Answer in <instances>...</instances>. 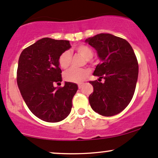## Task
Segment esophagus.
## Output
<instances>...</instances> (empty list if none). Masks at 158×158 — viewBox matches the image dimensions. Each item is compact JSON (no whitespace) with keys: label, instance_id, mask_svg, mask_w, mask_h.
<instances>
[{"label":"esophagus","instance_id":"esophagus-1","mask_svg":"<svg viewBox=\"0 0 158 158\" xmlns=\"http://www.w3.org/2000/svg\"><path fill=\"white\" fill-rule=\"evenodd\" d=\"M82 86H83L82 83H80V84H78V88L80 89H81L82 88Z\"/></svg>","mask_w":158,"mask_h":158}]
</instances>
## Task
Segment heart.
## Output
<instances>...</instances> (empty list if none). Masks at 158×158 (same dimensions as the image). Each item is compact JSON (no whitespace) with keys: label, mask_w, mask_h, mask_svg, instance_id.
Masks as SVG:
<instances>
[{"label":"heart","mask_w":158,"mask_h":158,"mask_svg":"<svg viewBox=\"0 0 158 158\" xmlns=\"http://www.w3.org/2000/svg\"><path fill=\"white\" fill-rule=\"evenodd\" d=\"M75 51L86 60H90L93 56V51L89 46L80 45L75 47ZM71 62V54L69 51L64 52L59 57L58 63L62 69H67ZM89 74V71L85 69H70L64 73V78L66 81L71 83H82Z\"/></svg>","instance_id":"heart-1"}]
</instances>
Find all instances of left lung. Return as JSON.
<instances>
[{"label": "left lung", "instance_id": "1", "mask_svg": "<svg viewBox=\"0 0 158 158\" xmlns=\"http://www.w3.org/2000/svg\"><path fill=\"white\" fill-rule=\"evenodd\" d=\"M97 51L101 64L90 81L94 91L89 97L90 106L103 116H113L123 110L134 95L138 77V64L127 40L108 33H101L85 40ZM105 79L101 83L99 80Z\"/></svg>", "mask_w": 158, "mask_h": 158}]
</instances>
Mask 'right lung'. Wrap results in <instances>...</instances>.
<instances>
[{
    "instance_id": "right-lung-1",
    "label": "right lung",
    "mask_w": 158,
    "mask_h": 158,
    "mask_svg": "<svg viewBox=\"0 0 158 158\" xmlns=\"http://www.w3.org/2000/svg\"><path fill=\"white\" fill-rule=\"evenodd\" d=\"M70 48L69 40L44 38L20 55L17 83L20 94L29 110L44 121H61L71 112L77 85L65 82L64 87L54 86L62 81L59 57Z\"/></svg>"
}]
</instances>
